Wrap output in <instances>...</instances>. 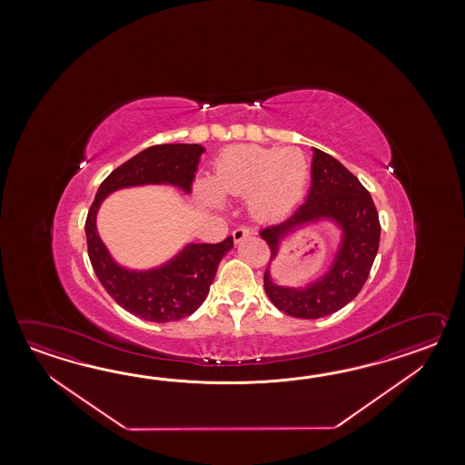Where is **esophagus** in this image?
I'll return each instance as SVG.
<instances>
[{"label": "esophagus", "instance_id": "1", "mask_svg": "<svg viewBox=\"0 0 465 465\" xmlns=\"http://www.w3.org/2000/svg\"><path fill=\"white\" fill-rule=\"evenodd\" d=\"M249 236H251V231L247 228H237L232 231V239H234L236 244H239L241 241H244Z\"/></svg>", "mask_w": 465, "mask_h": 465}]
</instances>
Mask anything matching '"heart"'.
I'll return each mask as SVG.
<instances>
[{
    "label": "heart",
    "instance_id": "b5f03b06",
    "mask_svg": "<svg viewBox=\"0 0 465 465\" xmlns=\"http://www.w3.org/2000/svg\"><path fill=\"white\" fill-rule=\"evenodd\" d=\"M311 166L297 148H264L257 144L231 146L221 153L211 179H199V201L221 209L224 198H246L256 219L282 218L306 196Z\"/></svg>",
    "mask_w": 465,
    "mask_h": 465
}]
</instances>
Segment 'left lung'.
<instances>
[{"label": "left lung", "instance_id": "left-lung-1", "mask_svg": "<svg viewBox=\"0 0 465 465\" xmlns=\"http://www.w3.org/2000/svg\"><path fill=\"white\" fill-rule=\"evenodd\" d=\"M311 189L306 201L289 218L261 229L271 249L264 289L271 302L287 316L319 319L349 304L364 286L374 264L381 224L374 201L361 181L336 158L312 148ZM332 223L340 231L333 261L304 287H281L270 276V264L287 236L307 225Z\"/></svg>", "mask_w": 465, "mask_h": 465}]
</instances>
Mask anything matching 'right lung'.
<instances>
[{
	"label": "right lung",
	"mask_w": 465,
	"mask_h": 465,
	"mask_svg": "<svg viewBox=\"0 0 465 465\" xmlns=\"http://www.w3.org/2000/svg\"><path fill=\"white\" fill-rule=\"evenodd\" d=\"M206 151L201 144L151 146L114 169L99 186L86 218V241L91 266L99 282L119 306L151 322H171L188 317L208 297L221 259L232 249V236L218 244L186 242L159 266H123L99 236L96 218L103 201L119 189L173 186L191 194L199 161Z\"/></svg>",
	"instance_id": "add662e5"
}]
</instances>
